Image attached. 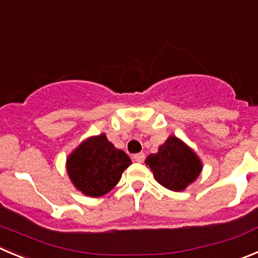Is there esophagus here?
Here are the masks:
<instances>
[{
	"label": "esophagus",
	"mask_w": 258,
	"mask_h": 258,
	"mask_svg": "<svg viewBox=\"0 0 258 258\" xmlns=\"http://www.w3.org/2000/svg\"><path fill=\"white\" fill-rule=\"evenodd\" d=\"M134 160L136 163H143L144 160H145V154H144V153L135 154V155H134Z\"/></svg>",
	"instance_id": "34e87169"
}]
</instances>
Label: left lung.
<instances>
[{"label":"left lung","instance_id":"8db88e82","mask_svg":"<svg viewBox=\"0 0 258 258\" xmlns=\"http://www.w3.org/2000/svg\"><path fill=\"white\" fill-rule=\"evenodd\" d=\"M145 164L153 172L158 183L170 191H184L199 178L202 170L201 159L187 145L175 136H169L158 153L150 154Z\"/></svg>","mask_w":258,"mask_h":258}]
</instances>
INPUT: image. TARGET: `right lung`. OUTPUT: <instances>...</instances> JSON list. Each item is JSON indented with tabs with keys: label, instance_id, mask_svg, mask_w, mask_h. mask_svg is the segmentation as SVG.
<instances>
[{
	"label": "right lung",
	"instance_id": "add662e5",
	"mask_svg": "<svg viewBox=\"0 0 258 258\" xmlns=\"http://www.w3.org/2000/svg\"><path fill=\"white\" fill-rule=\"evenodd\" d=\"M131 163L123 150L100 134L88 137L70 154L66 169L78 191L89 197H100L114 188Z\"/></svg>",
	"mask_w": 258,
	"mask_h": 258
}]
</instances>
